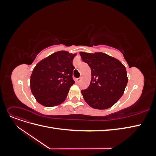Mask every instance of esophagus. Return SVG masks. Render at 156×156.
Wrapping results in <instances>:
<instances>
[{
    "label": "esophagus",
    "instance_id": "34e87169",
    "mask_svg": "<svg viewBox=\"0 0 156 156\" xmlns=\"http://www.w3.org/2000/svg\"><path fill=\"white\" fill-rule=\"evenodd\" d=\"M81 77H79V78H77V79H76V82L77 83H79L80 81H81Z\"/></svg>",
    "mask_w": 156,
    "mask_h": 156
}]
</instances>
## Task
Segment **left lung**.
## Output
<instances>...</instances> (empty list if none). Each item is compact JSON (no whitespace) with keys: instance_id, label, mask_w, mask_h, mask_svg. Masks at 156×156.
Returning a JSON list of instances; mask_svg holds the SVG:
<instances>
[{"instance_id":"1","label":"left lung","mask_w":156,"mask_h":156,"mask_svg":"<svg viewBox=\"0 0 156 156\" xmlns=\"http://www.w3.org/2000/svg\"><path fill=\"white\" fill-rule=\"evenodd\" d=\"M80 55L90 68L92 75L89 87L81 90L84 100L94 108H110L123 95L128 81L125 66L103 53L81 52Z\"/></svg>"}]
</instances>
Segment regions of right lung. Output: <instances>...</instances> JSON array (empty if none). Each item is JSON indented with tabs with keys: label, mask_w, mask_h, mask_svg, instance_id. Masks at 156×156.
<instances>
[{
	"label": "right lung",
	"mask_w": 156,
	"mask_h": 156,
	"mask_svg": "<svg viewBox=\"0 0 156 156\" xmlns=\"http://www.w3.org/2000/svg\"><path fill=\"white\" fill-rule=\"evenodd\" d=\"M76 54L56 52L36 64L30 76L31 92L37 101L45 107L62 103L75 83L73 60Z\"/></svg>",
	"instance_id": "add662e5"
}]
</instances>
